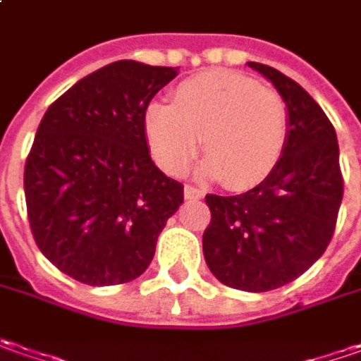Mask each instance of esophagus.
<instances>
[{"label":"esophagus","instance_id":"esophagus-1","mask_svg":"<svg viewBox=\"0 0 361 361\" xmlns=\"http://www.w3.org/2000/svg\"><path fill=\"white\" fill-rule=\"evenodd\" d=\"M183 195H185V200H202V197H204V192L197 190V188H192V185H185Z\"/></svg>","mask_w":361,"mask_h":361}]
</instances>
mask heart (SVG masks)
Instances as JSON below:
<instances>
[{"instance_id":"obj_1","label":"heart","mask_w":361,"mask_h":361,"mask_svg":"<svg viewBox=\"0 0 361 361\" xmlns=\"http://www.w3.org/2000/svg\"><path fill=\"white\" fill-rule=\"evenodd\" d=\"M143 131L156 164L169 176L188 171L204 137V176L245 190L280 164L290 111L278 92L218 69L181 81L171 104L152 102L143 114Z\"/></svg>"}]
</instances>
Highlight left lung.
Masks as SVG:
<instances>
[{
  "label": "left lung",
  "instance_id": "left-lung-1",
  "mask_svg": "<svg viewBox=\"0 0 361 361\" xmlns=\"http://www.w3.org/2000/svg\"><path fill=\"white\" fill-rule=\"evenodd\" d=\"M274 83L290 111L280 164L240 195L207 193L204 257L221 283L269 292L300 278L326 252L343 197L336 130L316 99L278 69L247 61Z\"/></svg>",
  "mask_w": 361,
  "mask_h": 361
}]
</instances>
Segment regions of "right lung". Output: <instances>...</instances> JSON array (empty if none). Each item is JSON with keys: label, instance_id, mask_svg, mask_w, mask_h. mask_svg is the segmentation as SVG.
<instances>
[{"label": "right lung", "instance_id": "1", "mask_svg": "<svg viewBox=\"0 0 361 361\" xmlns=\"http://www.w3.org/2000/svg\"><path fill=\"white\" fill-rule=\"evenodd\" d=\"M178 75L133 59L85 75L47 107L25 161L33 240L69 278L118 286L140 278L183 185L152 161L143 114Z\"/></svg>", "mask_w": 361, "mask_h": 361}]
</instances>
